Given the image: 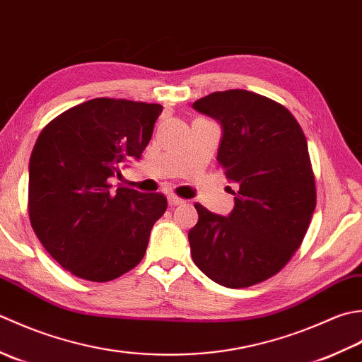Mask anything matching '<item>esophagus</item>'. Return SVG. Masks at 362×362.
<instances>
[{
    "instance_id": "obj_1",
    "label": "esophagus",
    "mask_w": 362,
    "mask_h": 362,
    "mask_svg": "<svg viewBox=\"0 0 362 362\" xmlns=\"http://www.w3.org/2000/svg\"><path fill=\"white\" fill-rule=\"evenodd\" d=\"M167 198H168V204H170V206H180V204H184V203H186V202L182 200V198L176 197V195H168Z\"/></svg>"
}]
</instances>
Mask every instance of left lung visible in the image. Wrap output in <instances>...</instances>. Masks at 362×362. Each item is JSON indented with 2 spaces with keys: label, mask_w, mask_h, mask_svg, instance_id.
<instances>
[{
  "label": "left lung",
  "mask_w": 362,
  "mask_h": 362,
  "mask_svg": "<svg viewBox=\"0 0 362 362\" xmlns=\"http://www.w3.org/2000/svg\"><path fill=\"white\" fill-rule=\"evenodd\" d=\"M192 107L220 123L217 162L239 187L228 217L195 204L192 259L231 289L265 281L297 252L315 209L306 137L284 106L242 88L214 92Z\"/></svg>",
  "instance_id": "obj_1"
}]
</instances>
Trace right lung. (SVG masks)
<instances>
[{"label": "right lung", "mask_w": 362, "mask_h": 362, "mask_svg": "<svg viewBox=\"0 0 362 362\" xmlns=\"http://www.w3.org/2000/svg\"><path fill=\"white\" fill-rule=\"evenodd\" d=\"M160 112V105L95 98L56 117L37 139L29 218L51 257L75 276L105 283L142 261L165 197L109 182L142 156Z\"/></svg>", "instance_id": "right-lung-1"}]
</instances>
